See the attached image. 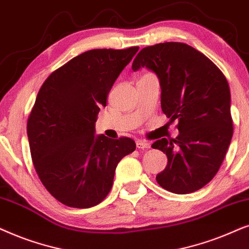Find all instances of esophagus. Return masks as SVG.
Returning a JSON list of instances; mask_svg holds the SVG:
<instances>
[{
	"label": "esophagus",
	"mask_w": 249,
	"mask_h": 249,
	"mask_svg": "<svg viewBox=\"0 0 249 249\" xmlns=\"http://www.w3.org/2000/svg\"><path fill=\"white\" fill-rule=\"evenodd\" d=\"M137 147L139 149H148V148H150V143H149V142H147V141L139 140V141H137Z\"/></svg>",
	"instance_id": "34e87169"
}]
</instances>
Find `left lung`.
Segmentation results:
<instances>
[{
	"label": "left lung",
	"instance_id": "8db88e82",
	"mask_svg": "<svg viewBox=\"0 0 249 249\" xmlns=\"http://www.w3.org/2000/svg\"><path fill=\"white\" fill-rule=\"evenodd\" d=\"M142 67L158 76L161 110L178 122L180 132L172 140L152 143L167 156V166L156 180L173 194L199 190L216 175L232 139L227 78L206 55L178 42L142 49L132 69Z\"/></svg>",
	"mask_w": 249,
	"mask_h": 249
}]
</instances>
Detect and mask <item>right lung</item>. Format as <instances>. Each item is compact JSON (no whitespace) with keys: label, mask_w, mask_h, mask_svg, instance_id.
Listing matches in <instances>:
<instances>
[{"label":"right lung","mask_w":249,"mask_h":249,"mask_svg":"<svg viewBox=\"0 0 249 249\" xmlns=\"http://www.w3.org/2000/svg\"><path fill=\"white\" fill-rule=\"evenodd\" d=\"M138 50L86 51L53 71L39 89L27 122L33 164L46 190L66 206L101 203L117 164L135 150L130 138L94 134L100 107Z\"/></svg>","instance_id":"right-lung-1"}]
</instances>
